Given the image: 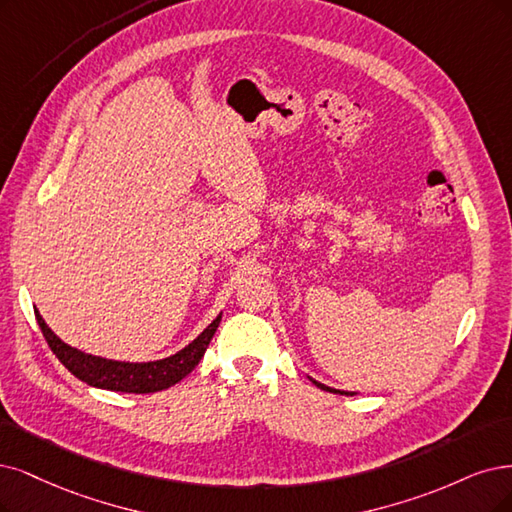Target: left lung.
<instances>
[{
    "label": "left lung",
    "instance_id": "8db88e82",
    "mask_svg": "<svg viewBox=\"0 0 512 512\" xmlns=\"http://www.w3.org/2000/svg\"><path fill=\"white\" fill-rule=\"evenodd\" d=\"M312 380V377H310ZM320 390H327V392H335V394H346V396H352L354 392H344V390H335V388H329V386H325V384H320V382H316V380H312Z\"/></svg>",
    "mask_w": 512,
    "mask_h": 512
}]
</instances>
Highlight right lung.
<instances>
[{
  "label": "right lung",
  "mask_w": 512,
  "mask_h": 512,
  "mask_svg": "<svg viewBox=\"0 0 512 512\" xmlns=\"http://www.w3.org/2000/svg\"><path fill=\"white\" fill-rule=\"evenodd\" d=\"M35 318L46 337L50 350L75 377H78V380L94 388L113 390V392H132V394L160 392L179 384L183 377L187 373H192L194 367L202 361V356L221 323V314H219L192 344L185 346L173 356L162 358V361L122 363V361H109V358H101V356H92L78 348L67 346L52 333V329L46 325V320L37 310H35Z\"/></svg>",
  "instance_id": "add662e5"
}]
</instances>
